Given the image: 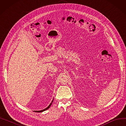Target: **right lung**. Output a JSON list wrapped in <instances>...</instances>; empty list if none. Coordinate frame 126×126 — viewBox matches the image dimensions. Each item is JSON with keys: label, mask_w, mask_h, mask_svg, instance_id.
I'll return each instance as SVG.
<instances>
[{"label": "right lung", "mask_w": 126, "mask_h": 126, "mask_svg": "<svg viewBox=\"0 0 126 126\" xmlns=\"http://www.w3.org/2000/svg\"><path fill=\"white\" fill-rule=\"evenodd\" d=\"M53 100H52V101L51 102V103L50 104V105H49V106L47 107V108L45 109H43V110H40V111H34V112H43V111H46V110H47V109H48L50 107L51 105V104H52V103L53 102Z\"/></svg>", "instance_id": "1"}]
</instances>
